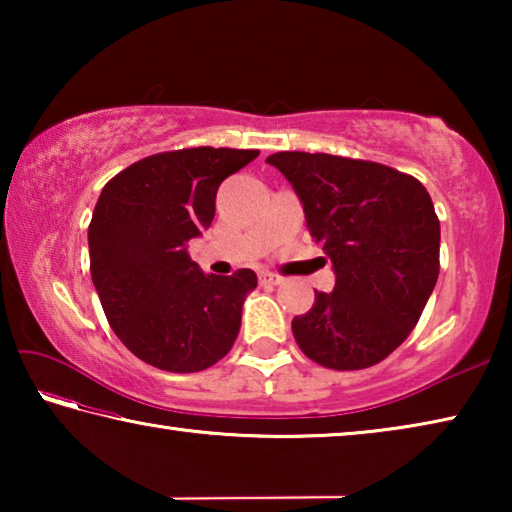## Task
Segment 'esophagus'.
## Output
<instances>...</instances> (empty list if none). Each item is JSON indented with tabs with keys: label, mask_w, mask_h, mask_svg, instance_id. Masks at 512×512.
Segmentation results:
<instances>
[{
	"label": "esophagus",
	"mask_w": 512,
	"mask_h": 512,
	"mask_svg": "<svg viewBox=\"0 0 512 512\" xmlns=\"http://www.w3.org/2000/svg\"><path fill=\"white\" fill-rule=\"evenodd\" d=\"M284 277H280L277 273L271 271H262L259 273V284H264V287H277V284H282Z\"/></svg>",
	"instance_id": "1"
}]
</instances>
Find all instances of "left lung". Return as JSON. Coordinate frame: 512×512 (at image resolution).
<instances>
[{
	"instance_id": "obj_1",
	"label": "left lung",
	"mask_w": 512,
	"mask_h": 512,
	"mask_svg": "<svg viewBox=\"0 0 512 512\" xmlns=\"http://www.w3.org/2000/svg\"><path fill=\"white\" fill-rule=\"evenodd\" d=\"M296 189L311 239L332 259V293L291 320L311 361L361 370L418 325L440 271V221L409 173L379 162L282 151L266 158Z\"/></svg>"
}]
</instances>
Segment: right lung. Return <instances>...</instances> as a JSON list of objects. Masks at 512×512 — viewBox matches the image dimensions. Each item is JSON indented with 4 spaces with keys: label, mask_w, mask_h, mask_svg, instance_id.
Returning a JSON list of instances; mask_svg holds the SVG:
<instances>
[{
    "label": "right lung",
    "mask_w": 512,
    "mask_h": 512,
    "mask_svg": "<svg viewBox=\"0 0 512 512\" xmlns=\"http://www.w3.org/2000/svg\"><path fill=\"white\" fill-rule=\"evenodd\" d=\"M257 155L214 146L155 153L101 189L88 228L92 282L112 332L149 366L198 372L235 343L257 275H205L187 244L212 225L219 185Z\"/></svg>",
    "instance_id": "add662e5"
}]
</instances>
